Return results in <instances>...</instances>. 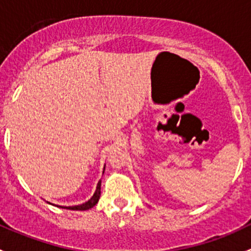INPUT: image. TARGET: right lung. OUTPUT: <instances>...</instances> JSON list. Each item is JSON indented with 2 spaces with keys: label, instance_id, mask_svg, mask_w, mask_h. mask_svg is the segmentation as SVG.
<instances>
[{
  "label": "right lung",
  "instance_id": "add662e5",
  "mask_svg": "<svg viewBox=\"0 0 251 251\" xmlns=\"http://www.w3.org/2000/svg\"><path fill=\"white\" fill-rule=\"evenodd\" d=\"M100 197V181L97 183V188H96L95 194H93L92 198H91L88 201H86V203L80 204V205H75V206H60V207H64V209H69V210H88L98 203Z\"/></svg>",
  "mask_w": 251,
  "mask_h": 251
}]
</instances>
